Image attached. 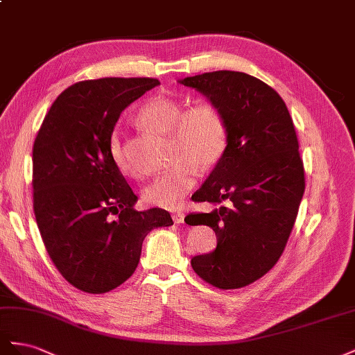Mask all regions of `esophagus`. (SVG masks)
<instances>
[{
    "instance_id": "obj_1",
    "label": "esophagus",
    "mask_w": 355,
    "mask_h": 355,
    "mask_svg": "<svg viewBox=\"0 0 355 355\" xmlns=\"http://www.w3.org/2000/svg\"><path fill=\"white\" fill-rule=\"evenodd\" d=\"M172 220H174L175 225H181V223H184V214L183 212H174V214H172Z\"/></svg>"
}]
</instances>
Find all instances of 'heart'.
Returning <instances> with one entry per match:
<instances>
[{
    "instance_id": "b5f03b06",
    "label": "heart",
    "mask_w": 355,
    "mask_h": 355,
    "mask_svg": "<svg viewBox=\"0 0 355 355\" xmlns=\"http://www.w3.org/2000/svg\"><path fill=\"white\" fill-rule=\"evenodd\" d=\"M137 120L150 130L169 135L172 162L168 171L143 189L141 198L151 207L178 208L195 187L198 169H211L225 155L227 148L225 116L209 101H199L186 110L178 101L153 98L138 111ZM110 156L121 174L129 178L139 177L117 130L110 137Z\"/></svg>"
}]
</instances>
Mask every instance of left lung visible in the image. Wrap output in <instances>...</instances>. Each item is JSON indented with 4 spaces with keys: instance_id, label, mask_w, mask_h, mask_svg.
<instances>
[{
    "instance_id": "left-lung-1",
    "label": "left lung",
    "mask_w": 355,
    "mask_h": 355,
    "mask_svg": "<svg viewBox=\"0 0 355 355\" xmlns=\"http://www.w3.org/2000/svg\"><path fill=\"white\" fill-rule=\"evenodd\" d=\"M216 104L227 125V148L193 195L221 204L193 214L212 227L217 247L195 256L191 268L223 290L245 287L269 272L286 248L305 191L295 125L282 98L239 71H214L178 80Z\"/></svg>"
}]
</instances>
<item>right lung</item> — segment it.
<instances>
[{"mask_svg":"<svg viewBox=\"0 0 355 355\" xmlns=\"http://www.w3.org/2000/svg\"><path fill=\"white\" fill-rule=\"evenodd\" d=\"M156 78L107 77L65 89L33 148L34 214L44 247L71 286L101 295L135 272L150 230L174 225L138 198L110 156V137L128 105Z\"/></svg>","mask_w":355,"mask_h":355,"instance_id":"1","label":"right lung"}]
</instances>
